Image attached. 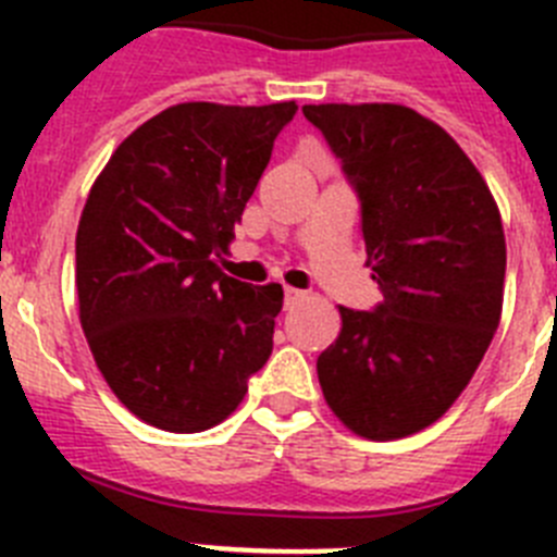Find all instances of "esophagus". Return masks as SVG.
<instances>
[{"mask_svg": "<svg viewBox=\"0 0 557 557\" xmlns=\"http://www.w3.org/2000/svg\"><path fill=\"white\" fill-rule=\"evenodd\" d=\"M284 295H287V307H295V304H301L304 298H307V293H301V289H295V287L284 289Z\"/></svg>", "mask_w": 557, "mask_h": 557, "instance_id": "obj_1", "label": "esophagus"}]
</instances>
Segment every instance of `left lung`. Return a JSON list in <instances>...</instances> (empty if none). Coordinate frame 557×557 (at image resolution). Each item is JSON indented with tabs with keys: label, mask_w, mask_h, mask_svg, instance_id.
Listing matches in <instances>:
<instances>
[{
	"label": "left lung",
	"mask_w": 557,
	"mask_h": 557,
	"mask_svg": "<svg viewBox=\"0 0 557 557\" xmlns=\"http://www.w3.org/2000/svg\"><path fill=\"white\" fill-rule=\"evenodd\" d=\"M357 189L385 301L339 307L318 357L326 405L368 441L435 424L488 351L505 295V231L488 184L441 125L393 102L304 106Z\"/></svg>",
	"instance_id": "left-lung-1"
}]
</instances>
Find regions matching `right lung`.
<instances>
[{
    "instance_id": "1",
    "label": "right lung",
    "mask_w": 557,
    "mask_h": 557,
    "mask_svg": "<svg viewBox=\"0 0 557 557\" xmlns=\"http://www.w3.org/2000/svg\"><path fill=\"white\" fill-rule=\"evenodd\" d=\"M295 102H181L122 141L77 225L81 326L113 396L166 432L225 421L273 351L282 284L220 270Z\"/></svg>"
}]
</instances>
